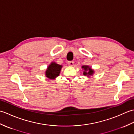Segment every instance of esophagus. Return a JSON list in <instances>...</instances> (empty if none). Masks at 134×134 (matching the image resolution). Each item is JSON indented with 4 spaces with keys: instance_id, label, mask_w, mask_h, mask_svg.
<instances>
[{
    "instance_id": "obj_1",
    "label": "esophagus",
    "mask_w": 134,
    "mask_h": 134,
    "mask_svg": "<svg viewBox=\"0 0 134 134\" xmlns=\"http://www.w3.org/2000/svg\"><path fill=\"white\" fill-rule=\"evenodd\" d=\"M68 64H69V65H70V66H73V65H74V62L73 61L69 62H68Z\"/></svg>"
}]
</instances>
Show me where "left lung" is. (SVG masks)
Wrapping results in <instances>:
<instances>
[{
  "label": "left lung",
  "instance_id": "8db88e82",
  "mask_svg": "<svg viewBox=\"0 0 134 134\" xmlns=\"http://www.w3.org/2000/svg\"><path fill=\"white\" fill-rule=\"evenodd\" d=\"M82 68L84 70L83 74L85 76H90L91 75H92L94 74V70L91 69V67H89V65H83Z\"/></svg>",
  "mask_w": 134,
  "mask_h": 134
}]
</instances>
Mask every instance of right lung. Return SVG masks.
<instances>
[{
	"mask_svg": "<svg viewBox=\"0 0 134 134\" xmlns=\"http://www.w3.org/2000/svg\"><path fill=\"white\" fill-rule=\"evenodd\" d=\"M62 68V65L57 64L55 62H52L46 70L45 76L49 79H55L59 75Z\"/></svg>",
	"mask_w": 134,
	"mask_h": 134,
	"instance_id": "obj_1",
	"label": "right lung"
}]
</instances>
